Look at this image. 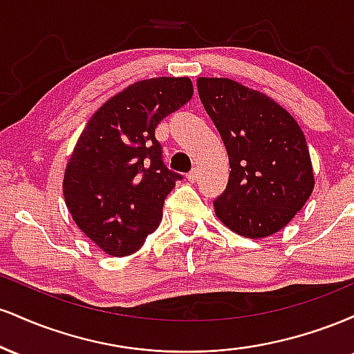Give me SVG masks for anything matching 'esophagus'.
Listing matches in <instances>:
<instances>
[{
  "label": "esophagus",
  "instance_id": "34e87169",
  "mask_svg": "<svg viewBox=\"0 0 354 354\" xmlns=\"http://www.w3.org/2000/svg\"><path fill=\"white\" fill-rule=\"evenodd\" d=\"M186 178H188V181H191V183H194L198 180V168H193L191 169V171L186 174Z\"/></svg>",
  "mask_w": 354,
  "mask_h": 354
}]
</instances>
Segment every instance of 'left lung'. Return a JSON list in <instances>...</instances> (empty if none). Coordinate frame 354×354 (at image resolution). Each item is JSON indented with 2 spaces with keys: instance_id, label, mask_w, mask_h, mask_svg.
I'll return each instance as SVG.
<instances>
[{
  "instance_id": "obj_1",
  "label": "left lung",
  "mask_w": 354,
  "mask_h": 354,
  "mask_svg": "<svg viewBox=\"0 0 354 354\" xmlns=\"http://www.w3.org/2000/svg\"><path fill=\"white\" fill-rule=\"evenodd\" d=\"M203 106L230 158L226 189L213 201L223 225L258 239L283 230L315 188L306 138L265 93L230 78H198Z\"/></svg>"
}]
</instances>
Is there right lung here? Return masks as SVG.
<instances>
[{"instance_id": "1", "label": "right lung", "mask_w": 354, "mask_h": 354, "mask_svg": "<svg viewBox=\"0 0 354 354\" xmlns=\"http://www.w3.org/2000/svg\"><path fill=\"white\" fill-rule=\"evenodd\" d=\"M193 96L189 78L143 80L95 113L64 169L63 194L76 226L106 254H133L160 226L169 171L154 138L161 120Z\"/></svg>"}]
</instances>
